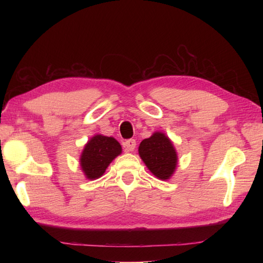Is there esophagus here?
I'll return each instance as SVG.
<instances>
[{
    "label": "esophagus",
    "instance_id": "obj_1",
    "mask_svg": "<svg viewBox=\"0 0 263 263\" xmlns=\"http://www.w3.org/2000/svg\"><path fill=\"white\" fill-rule=\"evenodd\" d=\"M136 140L135 139H128V140H126L124 142V147L126 148V150H128V152H133V150L136 149Z\"/></svg>",
    "mask_w": 263,
    "mask_h": 263
}]
</instances>
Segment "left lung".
I'll return each instance as SVG.
<instances>
[{
	"label": "left lung",
	"mask_w": 263,
	"mask_h": 263,
	"mask_svg": "<svg viewBox=\"0 0 263 263\" xmlns=\"http://www.w3.org/2000/svg\"><path fill=\"white\" fill-rule=\"evenodd\" d=\"M139 155L149 171L159 180H168L175 172L177 155L164 133L156 132L142 140L139 146Z\"/></svg>",
	"instance_id": "obj_1"
}]
</instances>
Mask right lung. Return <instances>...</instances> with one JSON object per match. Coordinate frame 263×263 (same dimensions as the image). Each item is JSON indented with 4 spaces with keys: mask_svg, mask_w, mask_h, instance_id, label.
I'll return each instance as SVG.
<instances>
[{
    "mask_svg": "<svg viewBox=\"0 0 263 263\" xmlns=\"http://www.w3.org/2000/svg\"><path fill=\"white\" fill-rule=\"evenodd\" d=\"M122 153L121 144L114 138L95 136L83 149L80 164L89 180L102 176L116 156Z\"/></svg>",
    "mask_w": 263,
    "mask_h": 263,
    "instance_id": "right-lung-1",
    "label": "right lung"
}]
</instances>
